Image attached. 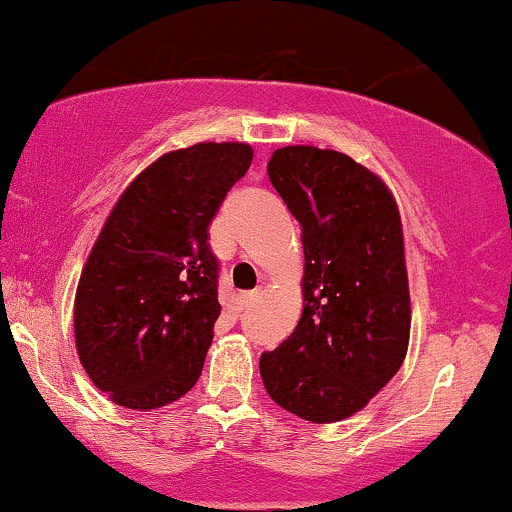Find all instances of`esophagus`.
Wrapping results in <instances>:
<instances>
[{"mask_svg":"<svg viewBox=\"0 0 512 512\" xmlns=\"http://www.w3.org/2000/svg\"><path fill=\"white\" fill-rule=\"evenodd\" d=\"M260 300V291H245L240 293V307H252Z\"/></svg>","mask_w":512,"mask_h":512,"instance_id":"esophagus-1","label":"esophagus"}]
</instances>
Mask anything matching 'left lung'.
I'll return each instance as SVG.
<instances>
[{"mask_svg": "<svg viewBox=\"0 0 512 512\" xmlns=\"http://www.w3.org/2000/svg\"><path fill=\"white\" fill-rule=\"evenodd\" d=\"M269 181L303 226L305 307L295 331L260 357L276 405L307 422L362 410L403 365L410 293L396 200L336 150L291 145Z\"/></svg>", "mask_w": 512, "mask_h": 512, "instance_id": "left-lung-1", "label": "left lung"}]
</instances>
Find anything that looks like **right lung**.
<instances>
[{"label": "right lung", "mask_w": 512, "mask_h": 512, "mask_svg": "<svg viewBox=\"0 0 512 512\" xmlns=\"http://www.w3.org/2000/svg\"><path fill=\"white\" fill-rule=\"evenodd\" d=\"M252 147L200 143L147 166L119 197L76 291V348L97 389L131 410L174 403L214 338L219 260L209 224Z\"/></svg>", "instance_id": "right-lung-1"}]
</instances>
